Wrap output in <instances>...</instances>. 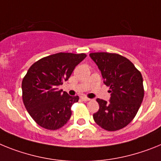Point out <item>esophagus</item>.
<instances>
[{"mask_svg": "<svg viewBox=\"0 0 161 161\" xmlns=\"http://www.w3.org/2000/svg\"><path fill=\"white\" fill-rule=\"evenodd\" d=\"M81 100H82V101H89V100H91V99H89V98L87 97H85V96H82V97H81Z\"/></svg>", "mask_w": 161, "mask_h": 161, "instance_id": "esophagus-1", "label": "esophagus"}]
</instances>
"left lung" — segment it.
I'll list each match as a JSON object with an SVG mask.
<instances>
[{
    "instance_id": "8db88e82",
    "label": "left lung",
    "mask_w": 161,
    "mask_h": 161,
    "mask_svg": "<svg viewBox=\"0 0 161 161\" xmlns=\"http://www.w3.org/2000/svg\"><path fill=\"white\" fill-rule=\"evenodd\" d=\"M89 56L111 93L109 102L96 100L100 108L93 114L94 121L108 131L122 129L134 119L143 100L142 75L130 60L119 54L92 53Z\"/></svg>"
}]
</instances>
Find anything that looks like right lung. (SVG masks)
<instances>
[{"label": "right lung", "instance_id": "obj_1", "mask_svg": "<svg viewBox=\"0 0 161 161\" xmlns=\"http://www.w3.org/2000/svg\"><path fill=\"white\" fill-rule=\"evenodd\" d=\"M86 54L59 53L41 58L29 68L22 79V100L26 110L39 125L57 130L71 117L70 108L79 96H70L57 88L70 77Z\"/></svg>", "mask_w": 161, "mask_h": 161}]
</instances>
